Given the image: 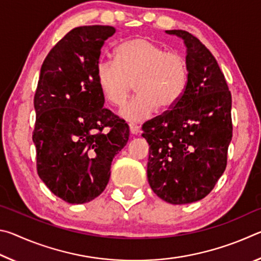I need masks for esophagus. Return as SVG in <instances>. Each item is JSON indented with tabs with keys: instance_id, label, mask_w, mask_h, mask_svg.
I'll use <instances>...</instances> for the list:
<instances>
[{
	"instance_id": "34e87169",
	"label": "esophagus",
	"mask_w": 261,
	"mask_h": 261,
	"mask_svg": "<svg viewBox=\"0 0 261 261\" xmlns=\"http://www.w3.org/2000/svg\"><path fill=\"white\" fill-rule=\"evenodd\" d=\"M129 129H130L131 135H138L139 131H140L139 126L137 125V124H135V123H130V124H129Z\"/></svg>"
}]
</instances>
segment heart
<instances>
[{"label":"heart","instance_id":"heart-1","mask_svg":"<svg viewBox=\"0 0 261 261\" xmlns=\"http://www.w3.org/2000/svg\"><path fill=\"white\" fill-rule=\"evenodd\" d=\"M96 82L105 99L120 106L134 88L137 94L123 106L120 115L127 121L143 122L155 112L173 108L187 90L189 68L178 51L147 38H132L115 50V60L100 59L96 64Z\"/></svg>","mask_w":261,"mask_h":261}]
</instances>
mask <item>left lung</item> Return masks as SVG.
<instances>
[{
	"label": "left lung",
	"instance_id": "obj_1",
	"mask_svg": "<svg viewBox=\"0 0 261 261\" xmlns=\"http://www.w3.org/2000/svg\"><path fill=\"white\" fill-rule=\"evenodd\" d=\"M187 46V90L173 108L144 123L149 145L147 178L153 192L173 205L205 198L227 167L232 138L231 93L215 57L183 30L166 31Z\"/></svg>",
	"mask_w": 261,
	"mask_h": 261
}]
</instances>
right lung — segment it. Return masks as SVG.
Returning <instances> with one entry per match:
<instances>
[{
    "instance_id": "1",
    "label": "right lung",
    "mask_w": 261,
    "mask_h": 261,
    "mask_svg": "<svg viewBox=\"0 0 261 261\" xmlns=\"http://www.w3.org/2000/svg\"><path fill=\"white\" fill-rule=\"evenodd\" d=\"M115 31L105 25L71 30L40 70L32 136L37 170L47 188L69 204H85L103 192L113 159L129 140L125 121L103 108L95 74L101 48Z\"/></svg>"
}]
</instances>
